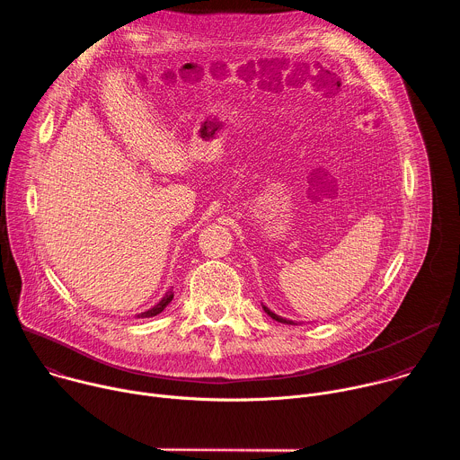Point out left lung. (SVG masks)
I'll return each mask as SVG.
<instances>
[{
  "label": "left lung",
  "instance_id": "8db88e82",
  "mask_svg": "<svg viewBox=\"0 0 460 460\" xmlns=\"http://www.w3.org/2000/svg\"><path fill=\"white\" fill-rule=\"evenodd\" d=\"M261 307H264V311L273 318V320H277V322H282V323H291V325H295L296 322H293V320H288V318H282V316H279L277 313H273L270 307H266V305H261Z\"/></svg>",
  "mask_w": 460,
  "mask_h": 460
}]
</instances>
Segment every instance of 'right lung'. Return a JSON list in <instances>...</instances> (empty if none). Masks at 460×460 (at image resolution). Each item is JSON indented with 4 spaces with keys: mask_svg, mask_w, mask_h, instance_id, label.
<instances>
[{
    "mask_svg": "<svg viewBox=\"0 0 460 460\" xmlns=\"http://www.w3.org/2000/svg\"><path fill=\"white\" fill-rule=\"evenodd\" d=\"M172 296H174V293H172V289H169L165 295H164V298L156 304V305H153L151 309H147V311H144V313H140L138 314V318H151V316H156V314H160L167 305H169V302L172 300Z\"/></svg>",
    "mask_w": 460,
    "mask_h": 460,
    "instance_id": "add662e5",
    "label": "right lung"
}]
</instances>
